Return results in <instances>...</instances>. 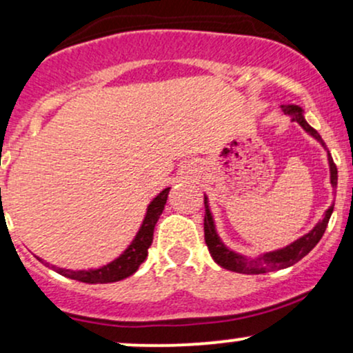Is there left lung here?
<instances>
[{"instance_id":"left-lung-1","label":"left lung","mask_w":353,"mask_h":353,"mask_svg":"<svg viewBox=\"0 0 353 353\" xmlns=\"http://www.w3.org/2000/svg\"><path fill=\"white\" fill-rule=\"evenodd\" d=\"M281 108H282L283 114H289L290 117H292V121L301 124L312 137H315V139H317L319 143L325 148V143H323L319 132L315 131V129L312 128L309 123H307L305 117H303L302 108L295 106V104H283V106H281ZM327 156H329L330 182H332V185L335 188V185H337V165H335L329 151H327ZM204 205H205L204 239H205V244H208L210 255H212L214 261H216L221 267H224V269H228V270H232V272H239V274H265V272H272V270L287 269V267L297 264L301 259L305 257V255L319 244V241L322 239L323 232H325L327 224H329V219L332 216V212H334V205H330V208L325 210V214H323L322 221H320L309 234H305V236L297 239V241L292 242L290 245L283 247V249L274 250V252L262 254V255H259L257 259H247V257H244V255L234 252V250H230L229 247H225L224 242L221 241V237L217 236L216 224H214V217H212V214H210V209H209V201L205 196H204Z\"/></svg>"}]
</instances>
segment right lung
Wrapping results in <instances>:
<instances>
[{"label":"right lung","instance_id":"1","mask_svg":"<svg viewBox=\"0 0 353 353\" xmlns=\"http://www.w3.org/2000/svg\"><path fill=\"white\" fill-rule=\"evenodd\" d=\"M169 189L171 188H165L164 190H161L156 197H154L151 204L148 205L145 217L143 224H141L139 230H137L134 241H132L128 249H125L119 257L114 259V261L109 262L106 265L99 267V269L70 270V269H59V267H54V265H52V269H54L58 274L64 275V277L74 279V281L86 282V283L117 282L134 274L136 270L139 269V265L145 261V257H148V249L152 244L154 228H156L157 221H159V216L164 210ZM38 261H41L43 264L50 265L48 262H44L43 259L38 257Z\"/></svg>","mask_w":353,"mask_h":353}]
</instances>
